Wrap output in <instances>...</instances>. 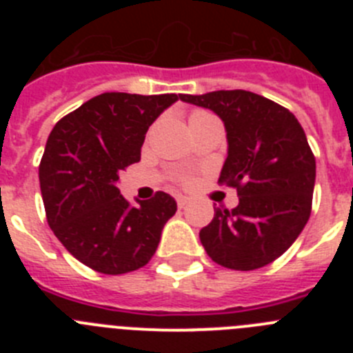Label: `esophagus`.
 <instances>
[{"label":"esophagus","instance_id":"obj_1","mask_svg":"<svg viewBox=\"0 0 353 353\" xmlns=\"http://www.w3.org/2000/svg\"><path fill=\"white\" fill-rule=\"evenodd\" d=\"M187 203H189V198H187V196H182V194H179V196H176V205H179L180 208H183V207H185Z\"/></svg>","mask_w":353,"mask_h":353}]
</instances>
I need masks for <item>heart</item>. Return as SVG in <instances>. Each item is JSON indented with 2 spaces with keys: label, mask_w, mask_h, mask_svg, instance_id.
<instances>
[{
  "label": "heart",
  "mask_w": 353,
  "mask_h": 353,
  "mask_svg": "<svg viewBox=\"0 0 353 353\" xmlns=\"http://www.w3.org/2000/svg\"><path fill=\"white\" fill-rule=\"evenodd\" d=\"M199 113H203V111H194V113H192V114H199ZM192 114H191V117H192Z\"/></svg>",
  "instance_id": "1"
}]
</instances>
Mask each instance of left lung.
Segmentation results:
<instances>
[{"label":"left lung","instance_id":"obj_1","mask_svg":"<svg viewBox=\"0 0 353 353\" xmlns=\"http://www.w3.org/2000/svg\"><path fill=\"white\" fill-rule=\"evenodd\" d=\"M224 121L228 157L219 183L235 187L239 205L215 208L199 232L215 263L254 270L295 242L311 215L316 162L304 129L288 109L245 90L180 95Z\"/></svg>","mask_w":353,"mask_h":353}]
</instances>
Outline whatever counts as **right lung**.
Returning <instances> with one entry per match:
<instances>
[{
    "label": "right lung",
    "instance_id": "right-lung-1",
    "mask_svg": "<svg viewBox=\"0 0 353 353\" xmlns=\"http://www.w3.org/2000/svg\"><path fill=\"white\" fill-rule=\"evenodd\" d=\"M176 93H102L61 118L39 168L48 223L72 256L101 274H127L155 254L176 201L159 191L130 207L117 182L141 159L148 127Z\"/></svg>",
    "mask_w": 353,
    "mask_h": 353
}]
</instances>
